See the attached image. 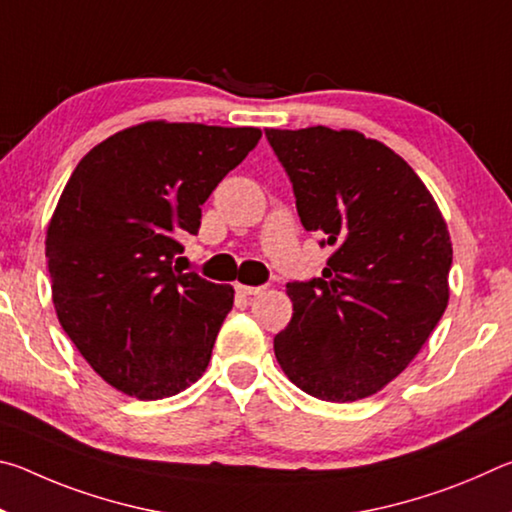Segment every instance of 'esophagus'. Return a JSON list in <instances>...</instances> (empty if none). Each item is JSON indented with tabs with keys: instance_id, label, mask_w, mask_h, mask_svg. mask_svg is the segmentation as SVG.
<instances>
[{
	"instance_id": "obj_1",
	"label": "esophagus",
	"mask_w": 512,
	"mask_h": 512,
	"mask_svg": "<svg viewBox=\"0 0 512 512\" xmlns=\"http://www.w3.org/2000/svg\"><path fill=\"white\" fill-rule=\"evenodd\" d=\"M262 291H264V287H246V284H237V293H239V296H244V298L259 296Z\"/></svg>"
}]
</instances>
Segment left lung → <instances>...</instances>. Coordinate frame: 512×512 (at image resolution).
<instances>
[{"instance_id": "left-lung-1", "label": "left lung", "mask_w": 512, "mask_h": 512, "mask_svg": "<svg viewBox=\"0 0 512 512\" xmlns=\"http://www.w3.org/2000/svg\"><path fill=\"white\" fill-rule=\"evenodd\" d=\"M266 140L300 223L334 248L323 277L287 284L293 316L273 341L277 363L318 400H363L409 366L445 314L447 223L386 144L327 126L266 128Z\"/></svg>"}]
</instances>
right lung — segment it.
<instances>
[{"label":"right lung","mask_w":512,"mask_h":512,"mask_svg":"<svg viewBox=\"0 0 512 512\" xmlns=\"http://www.w3.org/2000/svg\"><path fill=\"white\" fill-rule=\"evenodd\" d=\"M259 137L146 121L94 146L67 180L45 241L51 296L65 334L117 391L162 400L205 372L235 289L173 259Z\"/></svg>","instance_id":"right-lung-1"}]
</instances>
